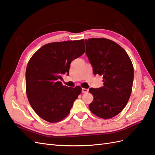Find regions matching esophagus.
<instances>
[{"mask_svg":"<svg viewBox=\"0 0 155 155\" xmlns=\"http://www.w3.org/2000/svg\"><path fill=\"white\" fill-rule=\"evenodd\" d=\"M82 93H88V89L87 88H82Z\"/></svg>","mask_w":155,"mask_h":155,"instance_id":"34e87169","label":"esophagus"}]
</instances>
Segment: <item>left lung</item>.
<instances>
[{"label":"left lung","mask_w":155,"mask_h":155,"mask_svg":"<svg viewBox=\"0 0 155 155\" xmlns=\"http://www.w3.org/2000/svg\"><path fill=\"white\" fill-rule=\"evenodd\" d=\"M84 41L93 73L102 76L104 82L102 87L89 89L94 96L90 110L99 117L111 118L127 105L134 82V66L126 51L116 42L106 38Z\"/></svg>","instance_id":"8db88e82"}]
</instances>
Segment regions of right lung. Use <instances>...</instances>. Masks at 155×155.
<instances>
[{
	"label": "right lung",
	"mask_w": 155,
	"mask_h": 155,
	"mask_svg": "<svg viewBox=\"0 0 155 155\" xmlns=\"http://www.w3.org/2000/svg\"><path fill=\"white\" fill-rule=\"evenodd\" d=\"M84 39L50 43L29 61L26 94L31 107L43 120L50 123L63 120L81 94L80 86H64L59 80L61 74H69L71 63L84 53Z\"/></svg>",
	"instance_id": "add662e5"
}]
</instances>
